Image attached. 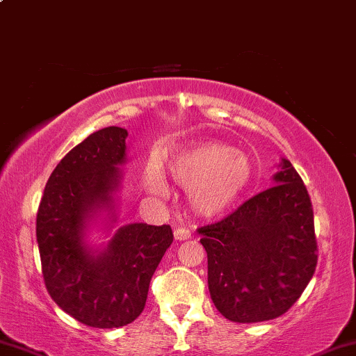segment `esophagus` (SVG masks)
Listing matches in <instances>:
<instances>
[{"instance_id":"esophagus-1","label":"esophagus","mask_w":356,"mask_h":356,"mask_svg":"<svg viewBox=\"0 0 356 356\" xmlns=\"http://www.w3.org/2000/svg\"><path fill=\"white\" fill-rule=\"evenodd\" d=\"M174 238H175V241H179V242L189 241L191 232L187 229H175L174 230Z\"/></svg>"}]
</instances>
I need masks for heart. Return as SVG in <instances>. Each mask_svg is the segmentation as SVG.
I'll return each mask as SVG.
<instances>
[{"label":"heart","mask_w":356,"mask_h":356,"mask_svg":"<svg viewBox=\"0 0 356 356\" xmlns=\"http://www.w3.org/2000/svg\"><path fill=\"white\" fill-rule=\"evenodd\" d=\"M174 181L189 191L192 209L207 219L224 216L234 207L254 181L250 157L232 145L205 140L182 149L170 159ZM145 189L156 197L169 195V184L157 161L144 172Z\"/></svg>","instance_id":"b5f03b06"}]
</instances>
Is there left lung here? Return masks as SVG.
<instances>
[{
	"label": "left lung",
	"instance_id": "obj_1",
	"mask_svg": "<svg viewBox=\"0 0 356 356\" xmlns=\"http://www.w3.org/2000/svg\"><path fill=\"white\" fill-rule=\"evenodd\" d=\"M273 186L213 225L200 227L207 284L230 322L255 323L284 315L314 277L316 241L307 187L282 157Z\"/></svg>",
	"mask_w": 356,
	"mask_h": 356
}]
</instances>
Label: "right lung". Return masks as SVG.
I'll list each match as a JSON object with an SVG mask.
<instances>
[{
  "mask_svg": "<svg viewBox=\"0 0 356 356\" xmlns=\"http://www.w3.org/2000/svg\"><path fill=\"white\" fill-rule=\"evenodd\" d=\"M127 131L111 126L71 149L46 182L36 217L51 298L78 322L119 328L143 314L149 284L174 241L170 225L118 229ZM108 238L94 243L93 230Z\"/></svg>",
  "mask_w": 356,
  "mask_h": 356,
  "instance_id": "right-lung-1",
  "label": "right lung"
}]
</instances>
